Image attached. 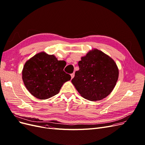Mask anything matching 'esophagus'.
I'll return each mask as SVG.
<instances>
[{
	"mask_svg": "<svg viewBox=\"0 0 145 145\" xmlns=\"http://www.w3.org/2000/svg\"><path fill=\"white\" fill-rule=\"evenodd\" d=\"M71 75V78H72V79H73V78H74V73H72Z\"/></svg>",
	"mask_w": 145,
	"mask_h": 145,
	"instance_id": "esophagus-1",
	"label": "esophagus"
}]
</instances>
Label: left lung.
<instances>
[{
    "mask_svg": "<svg viewBox=\"0 0 145 145\" xmlns=\"http://www.w3.org/2000/svg\"><path fill=\"white\" fill-rule=\"evenodd\" d=\"M72 82L84 98L96 101L107 97L116 85L118 69L115 61L97 49L89 52L78 62Z\"/></svg>",
    "mask_w": 145,
    "mask_h": 145,
    "instance_id": "8db88e82",
    "label": "left lung"
}]
</instances>
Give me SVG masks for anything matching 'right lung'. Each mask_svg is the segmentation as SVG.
Instances as JSON below:
<instances>
[{
    "label": "right lung",
    "instance_id": "right-lung-1",
    "mask_svg": "<svg viewBox=\"0 0 145 145\" xmlns=\"http://www.w3.org/2000/svg\"><path fill=\"white\" fill-rule=\"evenodd\" d=\"M66 62L58 60L54 55L41 52L25 64L22 80L28 91L35 97L46 99L57 94L63 84L71 80L63 69Z\"/></svg>",
    "mask_w": 145,
    "mask_h": 145
}]
</instances>
